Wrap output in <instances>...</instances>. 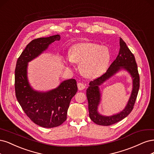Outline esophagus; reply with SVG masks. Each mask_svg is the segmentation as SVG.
I'll return each mask as SVG.
<instances>
[{
  "label": "esophagus",
  "instance_id": "1",
  "mask_svg": "<svg viewBox=\"0 0 154 154\" xmlns=\"http://www.w3.org/2000/svg\"><path fill=\"white\" fill-rule=\"evenodd\" d=\"M77 86H78V89L79 90H82L84 88H85V85H84L83 83H81V82L78 83Z\"/></svg>",
  "mask_w": 154,
  "mask_h": 154
}]
</instances>
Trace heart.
I'll list each match as a JSON object with an SVG mask.
<instances>
[{
	"mask_svg": "<svg viewBox=\"0 0 154 154\" xmlns=\"http://www.w3.org/2000/svg\"><path fill=\"white\" fill-rule=\"evenodd\" d=\"M108 48L96 43H79L69 52L70 61L80 63V70L90 79H95L105 72L111 60Z\"/></svg>",
	"mask_w": 154,
	"mask_h": 154,
	"instance_id": "1",
	"label": "heart"
}]
</instances>
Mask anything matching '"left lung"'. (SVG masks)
I'll list each match as a JSON object with an SVG mask.
<instances>
[{
    "mask_svg": "<svg viewBox=\"0 0 154 154\" xmlns=\"http://www.w3.org/2000/svg\"><path fill=\"white\" fill-rule=\"evenodd\" d=\"M120 51L116 59L107 69V72L89 84L86 90L88 101L89 116L91 120L99 125L108 126L122 120L127 117L132 110L136 100L140 89V75L134 56L127 46L126 43L120 38ZM123 69L129 73L133 80V90L126 107L120 113L111 116H104L99 113L97 108L101 100V93L99 86L116 73Z\"/></svg>",
    "mask_w": 154,
    "mask_h": 154,
    "instance_id": "left-lung-1",
    "label": "left lung"
}]
</instances>
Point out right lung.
I'll return each instance as SVG.
<instances>
[{
  "mask_svg": "<svg viewBox=\"0 0 154 154\" xmlns=\"http://www.w3.org/2000/svg\"><path fill=\"white\" fill-rule=\"evenodd\" d=\"M60 38L56 34L33 39L24 49L16 64L14 88L17 100L27 116L34 123L45 128L59 126L66 120L69 105L77 91V82L73 79H68L53 90H35L28 81V63Z\"/></svg>",
  "mask_w": 154,
  "mask_h": 154,
  "instance_id": "1",
  "label": "right lung"
}]
</instances>
